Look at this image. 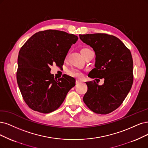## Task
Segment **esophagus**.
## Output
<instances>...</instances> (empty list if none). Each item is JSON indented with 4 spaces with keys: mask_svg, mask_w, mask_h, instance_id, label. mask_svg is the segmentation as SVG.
I'll use <instances>...</instances> for the list:
<instances>
[{
    "mask_svg": "<svg viewBox=\"0 0 148 148\" xmlns=\"http://www.w3.org/2000/svg\"><path fill=\"white\" fill-rule=\"evenodd\" d=\"M82 82V81L81 80H76V81H75V84H80Z\"/></svg>",
    "mask_w": 148,
    "mask_h": 148,
    "instance_id": "1",
    "label": "esophagus"
}]
</instances>
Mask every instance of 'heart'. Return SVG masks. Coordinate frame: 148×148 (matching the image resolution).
I'll list each match as a JSON object with an SVG mask.
<instances>
[{
	"instance_id": "1",
	"label": "heart",
	"mask_w": 148,
	"mask_h": 148,
	"mask_svg": "<svg viewBox=\"0 0 148 148\" xmlns=\"http://www.w3.org/2000/svg\"><path fill=\"white\" fill-rule=\"evenodd\" d=\"M85 49H88L86 48H83L82 49L81 51L82 50H85ZM67 73L69 75L71 76V77H73L75 78H82L83 77V73L82 71H80V70L77 69H75V68H71L70 69H69L67 71Z\"/></svg>"
}]
</instances>
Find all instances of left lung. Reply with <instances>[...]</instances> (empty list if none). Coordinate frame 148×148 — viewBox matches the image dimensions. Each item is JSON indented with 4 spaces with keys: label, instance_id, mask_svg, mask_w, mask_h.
I'll use <instances>...</instances> for the list:
<instances>
[{
    "label": "left lung",
    "instance_id": "1",
    "mask_svg": "<svg viewBox=\"0 0 148 148\" xmlns=\"http://www.w3.org/2000/svg\"><path fill=\"white\" fill-rule=\"evenodd\" d=\"M79 36L93 49L96 54L95 68L88 76L92 79H104L102 85L95 80L86 82L88 90L83 97L84 102L96 113L108 114L122 104L132 86V54L124 43L113 35L93 34Z\"/></svg>",
    "mask_w": 148,
    "mask_h": 148
}]
</instances>
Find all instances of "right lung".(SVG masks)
<instances>
[{"instance_id":"1","label":"right lung","mask_w":148,"mask_h":148,"mask_svg":"<svg viewBox=\"0 0 148 148\" xmlns=\"http://www.w3.org/2000/svg\"><path fill=\"white\" fill-rule=\"evenodd\" d=\"M77 40L65 32L46 30L36 33L21 47L16 79L24 101L33 110L49 113L57 110L75 86L73 77L63 75L56 79L50 71L53 64H63Z\"/></svg>"}]
</instances>
